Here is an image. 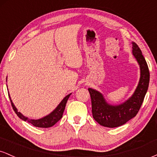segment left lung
I'll return each mask as SVG.
<instances>
[{
    "label": "left lung",
    "instance_id": "1",
    "mask_svg": "<svg viewBox=\"0 0 157 157\" xmlns=\"http://www.w3.org/2000/svg\"><path fill=\"white\" fill-rule=\"evenodd\" d=\"M132 53L140 68V79L134 93L128 100L117 105H110L103 95L89 88L93 117L100 125L108 128L121 126L134 117L140 109L148 88L150 73L145 57L137 44L132 42Z\"/></svg>",
    "mask_w": 157,
    "mask_h": 157
}]
</instances>
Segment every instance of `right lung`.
<instances>
[{
	"label": "right lung",
	"instance_id": "obj_1",
	"mask_svg": "<svg viewBox=\"0 0 157 157\" xmlns=\"http://www.w3.org/2000/svg\"><path fill=\"white\" fill-rule=\"evenodd\" d=\"M71 94H68L67 96L65 97L63 100L60 102V103L57 105V107L52 111V113H50L49 114L47 115V116L44 117L39 119V120H30L26 117L23 116V115L19 111H17V109H16L15 105L12 102V100H11V97L9 94V97H10L11 104H12V109H13L14 111L16 114L18 116L19 118H21V120H24V121H27L29 123H31L32 125L35 126V127L38 128H50L52 126H53L55 124L57 123L59 120L62 118L63 113V111L65 110V107H66V102L68 101V99L69 98Z\"/></svg>",
	"mask_w": 157,
	"mask_h": 157
}]
</instances>
